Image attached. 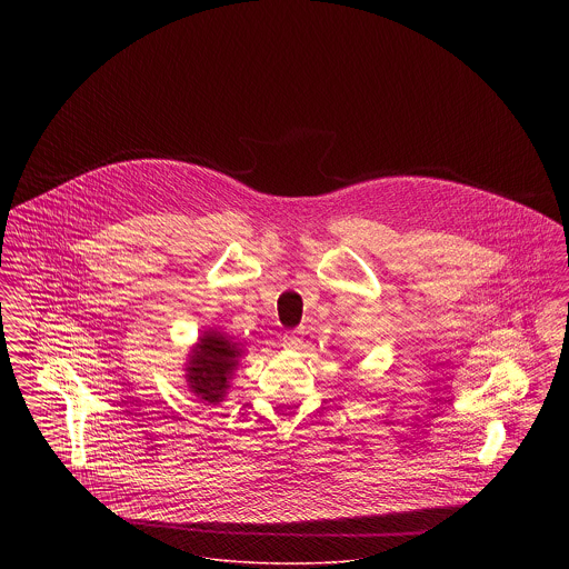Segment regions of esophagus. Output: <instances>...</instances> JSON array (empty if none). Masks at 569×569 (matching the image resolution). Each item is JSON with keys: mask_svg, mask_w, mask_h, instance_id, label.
Masks as SVG:
<instances>
[{"mask_svg": "<svg viewBox=\"0 0 569 569\" xmlns=\"http://www.w3.org/2000/svg\"><path fill=\"white\" fill-rule=\"evenodd\" d=\"M281 341H283V348H288V350H298V348H300V343H302V330H290V332H286Z\"/></svg>", "mask_w": 569, "mask_h": 569, "instance_id": "obj_1", "label": "esophagus"}]
</instances>
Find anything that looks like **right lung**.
Listing matches in <instances>:
<instances>
[{"label":"right lung","instance_id":"1","mask_svg":"<svg viewBox=\"0 0 569 569\" xmlns=\"http://www.w3.org/2000/svg\"><path fill=\"white\" fill-rule=\"evenodd\" d=\"M244 356L243 346L228 332L207 328L191 346L186 362V381L204 406H221L230 392V381Z\"/></svg>","mask_w":569,"mask_h":569}]
</instances>
